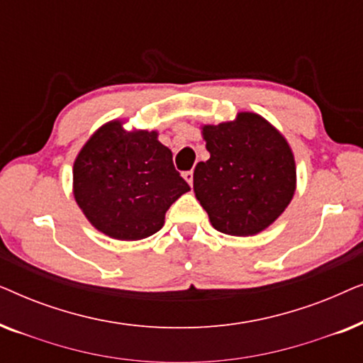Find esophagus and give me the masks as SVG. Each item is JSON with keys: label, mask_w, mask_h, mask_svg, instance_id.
Returning a JSON list of instances; mask_svg holds the SVG:
<instances>
[{"label": "esophagus", "mask_w": 363, "mask_h": 363, "mask_svg": "<svg viewBox=\"0 0 363 363\" xmlns=\"http://www.w3.org/2000/svg\"><path fill=\"white\" fill-rule=\"evenodd\" d=\"M183 178H185L188 185L193 186V172H185V173H183Z\"/></svg>", "instance_id": "obj_1"}]
</instances>
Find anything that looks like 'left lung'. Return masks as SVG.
Returning a JSON list of instances; mask_svg holds the SVG:
<instances>
[{"mask_svg":"<svg viewBox=\"0 0 363 363\" xmlns=\"http://www.w3.org/2000/svg\"><path fill=\"white\" fill-rule=\"evenodd\" d=\"M210 158L193 173V190L215 230L255 236L279 218L296 191V160L286 137L255 112L201 125Z\"/></svg>","mask_w":363,"mask_h":363,"instance_id":"1","label":"left lung"}]
</instances>
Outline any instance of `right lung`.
Instances as JSON below:
<instances>
[{"instance_id": "obj_1", "label": "right lung", "mask_w": 363, "mask_h": 363, "mask_svg": "<svg viewBox=\"0 0 363 363\" xmlns=\"http://www.w3.org/2000/svg\"><path fill=\"white\" fill-rule=\"evenodd\" d=\"M104 123L79 150L72 193L87 221L108 238L138 241L155 235L188 183L175 170L172 150L157 130Z\"/></svg>"}]
</instances>
